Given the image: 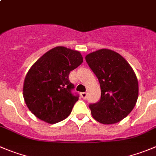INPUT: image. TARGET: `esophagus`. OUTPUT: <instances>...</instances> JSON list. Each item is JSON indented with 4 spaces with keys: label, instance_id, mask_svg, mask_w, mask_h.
<instances>
[{
    "label": "esophagus",
    "instance_id": "esophagus-1",
    "mask_svg": "<svg viewBox=\"0 0 156 156\" xmlns=\"http://www.w3.org/2000/svg\"><path fill=\"white\" fill-rule=\"evenodd\" d=\"M80 96L83 99H86L87 96V93H80Z\"/></svg>",
    "mask_w": 156,
    "mask_h": 156
}]
</instances>
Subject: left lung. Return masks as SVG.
Listing matches in <instances>:
<instances>
[{
    "mask_svg": "<svg viewBox=\"0 0 156 156\" xmlns=\"http://www.w3.org/2000/svg\"><path fill=\"white\" fill-rule=\"evenodd\" d=\"M86 60L99 80L101 98L90 105L93 118L100 123L113 124L127 116L139 96V83L134 70L123 57L109 49L86 56Z\"/></svg>",
    "mask_w": 156,
    "mask_h": 156,
    "instance_id": "obj_1",
    "label": "left lung"
}]
</instances>
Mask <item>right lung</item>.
<instances>
[{
	"label": "right lung",
	"instance_id": "obj_1",
	"mask_svg": "<svg viewBox=\"0 0 156 156\" xmlns=\"http://www.w3.org/2000/svg\"><path fill=\"white\" fill-rule=\"evenodd\" d=\"M83 61L80 52L56 47L44 53L28 70L23 96L29 110L47 123L67 118L79 96L72 94L69 73Z\"/></svg>",
	"mask_w": 156,
	"mask_h": 156
}]
</instances>
